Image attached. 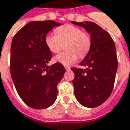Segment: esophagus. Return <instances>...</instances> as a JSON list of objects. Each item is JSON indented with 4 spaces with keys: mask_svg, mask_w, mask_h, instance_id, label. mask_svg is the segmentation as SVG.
<instances>
[{
    "mask_svg": "<svg viewBox=\"0 0 130 130\" xmlns=\"http://www.w3.org/2000/svg\"><path fill=\"white\" fill-rule=\"evenodd\" d=\"M65 68L67 71H68V70H70V68L69 66H65Z\"/></svg>",
    "mask_w": 130,
    "mask_h": 130,
    "instance_id": "34e87169",
    "label": "esophagus"
}]
</instances>
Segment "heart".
I'll use <instances>...</instances> for the list:
<instances>
[{
  "mask_svg": "<svg viewBox=\"0 0 130 130\" xmlns=\"http://www.w3.org/2000/svg\"><path fill=\"white\" fill-rule=\"evenodd\" d=\"M56 35L48 34L45 37V43L48 49L57 53L65 48L67 51L60 53L53 58L54 62L63 65H69L77 60L78 56L84 58L89 52L92 40L91 36L80 28L72 24H64L56 29Z\"/></svg>",
  "mask_w": 130,
  "mask_h": 130,
  "instance_id": "b5f03b06",
  "label": "heart"
}]
</instances>
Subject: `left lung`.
Returning a JSON list of instances; mask_svg holds the SVG:
<instances>
[{"label":"left lung","instance_id":"obj_1","mask_svg":"<svg viewBox=\"0 0 130 130\" xmlns=\"http://www.w3.org/2000/svg\"><path fill=\"white\" fill-rule=\"evenodd\" d=\"M85 29L92 40L89 52L79 63L86 69L71 68L74 73V96L87 108L99 106L111 94L118 69L115 43L109 34L92 22H72Z\"/></svg>","mask_w":130,"mask_h":130}]
</instances>
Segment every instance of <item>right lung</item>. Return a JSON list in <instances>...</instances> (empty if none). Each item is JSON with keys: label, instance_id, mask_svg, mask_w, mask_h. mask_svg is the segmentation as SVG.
<instances>
[{"label": "right lung", "instance_id": "add662e5", "mask_svg": "<svg viewBox=\"0 0 130 130\" xmlns=\"http://www.w3.org/2000/svg\"><path fill=\"white\" fill-rule=\"evenodd\" d=\"M60 25L53 20L32 21L18 31L12 41V79L22 100L34 109L47 108L54 103L57 85L65 72L60 63L47 65L52 55L45 37Z\"/></svg>", "mask_w": 130, "mask_h": 130}]
</instances>
